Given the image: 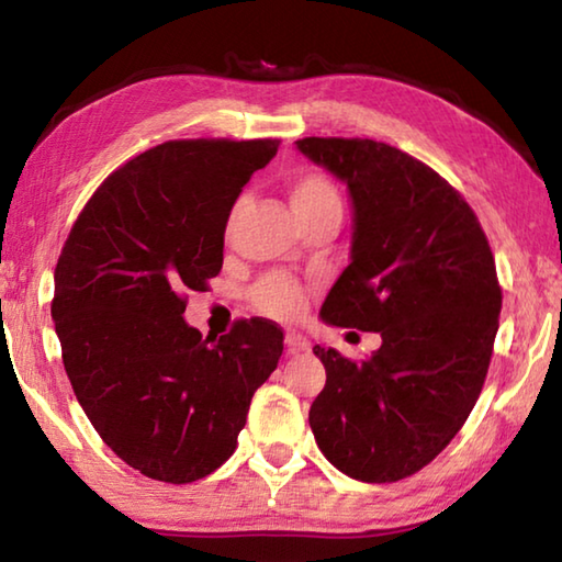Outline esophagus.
Returning <instances> with one entry per match:
<instances>
[{
  "label": "esophagus",
  "mask_w": 562,
  "mask_h": 562,
  "mask_svg": "<svg viewBox=\"0 0 562 562\" xmlns=\"http://www.w3.org/2000/svg\"><path fill=\"white\" fill-rule=\"evenodd\" d=\"M284 347H288L290 355H300V351H310V341L294 335V331H288V335H284Z\"/></svg>",
  "instance_id": "obj_1"
}]
</instances>
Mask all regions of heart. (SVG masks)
<instances>
[{
  "label": "heart",
  "mask_w": 562,
  "mask_h": 562,
  "mask_svg": "<svg viewBox=\"0 0 562 562\" xmlns=\"http://www.w3.org/2000/svg\"><path fill=\"white\" fill-rule=\"evenodd\" d=\"M294 213H319L341 211L339 190L327 176L302 173L290 186ZM252 300L265 315L278 319H294L304 310V292L292 280L282 274H270L252 290Z\"/></svg>",
  "instance_id": "b5f03b06"
}]
</instances>
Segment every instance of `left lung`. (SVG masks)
Masks as SVG:
<instances>
[{
  "instance_id": "left-lung-1",
  "label": "left lung",
  "mask_w": 562,
  "mask_h": 562,
  "mask_svg": "<svg viewBox=\"0 0 562 562\" xmlns=\"http://www.w3.org/2000/svg\"><path fill=\"white\" fill-rule=\"evenodd\" d=\"M297 150L351 203L349 265L319 317L382 335L361 361L315 347L327 384L310 426L341 473L402 481L449 446L481 394L501 317L496 262L469 203L422 160L369 138H302Z\"/></svg>"
}]
</instances>
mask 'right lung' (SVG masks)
<instances>
[{"label": "right lung", "mask_w": 562, "mask_h": 562, "mask_svg": "<svg viewBox=\"0 0 562 562\" xmlns=\"http://www.w3.org/2000/svg\"><path fill=\"white\" fill-rule=\"evenodd\" d=\"M280 140H168L103 180L54 270L64 369L93 429L131 469L166 483L231 459L282 331L237 322L213 341L186 294L223 268L225 225Z\"/></svg>", "instance_id": "add662e5"}]
</instances>
